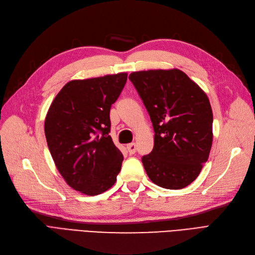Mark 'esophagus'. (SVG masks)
Masks as SVG:
<instances>
[{"instance_id": "34e87169", "label": "esophagus", "mask_w": 255, "mask_h": 255, "mask_svg": "<svg viewBox=\"0 0 255 255\" xmlns=\"http://www.w3.org/2000/svg\"><path fill=\"white\" fill-rule=\"evenodd\" d=\"M127 149H128V152L129 153V155H133V154H135V153H136V150H137V148H136V144H135L134 142H132V143H128V146H127Z\"/></svg>"}]
</instances>
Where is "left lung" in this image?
I'll return each instance as SVG.
<instances>
[{
    "instance_id": "left-lung-1",
    "label": "left lung",
    "mask_w": 255,
    "mask_h": 255,
    "mask_svg": "<svg viewBox=\"0 0 255 255\" xmlns=\"http://www.w3.org/2000/svg\"><path fill=\"white\" fill-rule=\"evenodd\" d=\"M128 79L155 133L152 152L141 158L146 174L166 189L188 186L212 148L213 112L207 96L177 69L133 72Z\"/></svg>"
}]
</instances>
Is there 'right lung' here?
Instances as JSON below:
<instances>
[{
    "label": "right lung",
    "instance_id": "obj_1",
    "mask_svg": "<svg viewBox=\"0 0 255 255\" xmlns=\"http://www.w3.org/2000/svg\"><path fill=\"white\" fill-rule=\"evenodd\" d=\"M127 79V73H118L69 82L45 117L54 163L69 186L82 194L100 195L117 181L123 156L110 136V112Z\"/></svg>",
    "mask_w": 255,
    "mask_h": 255
}]
</instances>
